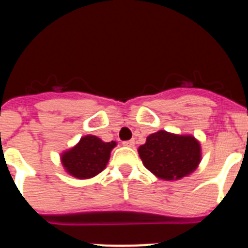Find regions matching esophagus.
Listing matches in <instances>:
<instances>
[{"instance_id": "obj_1", "label": "esophagus", "mask_w": 248, "mask_h": 248, "mask_svg": "<svg viewBox=\"0 0 248 248\" xmlns=\"http://www.w3.org/2000/svg\"><path fill=\"white\" fill-rule=\"evenodd\" d=\"M123 145L128 146V148H133L135 145L134 140H126V141H123Z\"/></svg>"}]
</instances>
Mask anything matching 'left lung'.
Instances as JSON below:
<instances>
[{
  "label": "left lung",
  "instance_id": "1",
  "mask_svg": "<svg viewBox=\"0 0 248 248\" xmlns=\"http://www.w3.org/2000/svg\"><path fill=\"white\" fill-rule=\"evenodd\" d=\"M138 153L149 171L166 181L187 176L201 161V145L196 138L165 130L149 135Z\"/></svg>",
  "mask_w": 248,
  "mask_h": 248
}]
</instances>
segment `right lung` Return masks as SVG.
Instances as JSON below:
<instances>
[{"label": "right lung", "instance_id": "1", "mask_svg": "<svg viewBox=\"0 0 248 248\" xmlns=\"http://www.w3.org/2000/svg\"><path fill=\"white\" fill-rule=\"evenodd\" d=\"M115 146V141L105 143L95 135H85L73 148L63 151L61 161L65 171L76 179H91L104 170Z\"/></svg>", "mask_w": 248, "mask_h": 248}]
</instances>
